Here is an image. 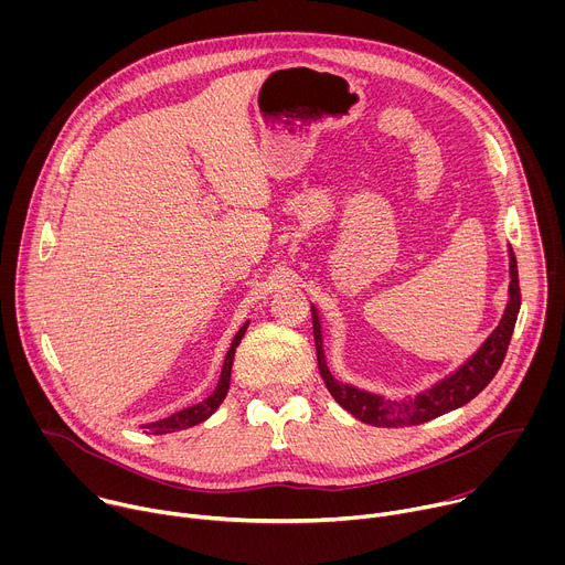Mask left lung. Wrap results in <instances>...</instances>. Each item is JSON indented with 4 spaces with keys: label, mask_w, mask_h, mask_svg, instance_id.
<instances>
[{
    "label": "left lung",
    "mask_w": 565,
    "mask_h": 565,
    "mask_svg": "<svg viewBox=\"0 0 565 565\" xmlns=\"http://www.w3.org/2000/svg\"><path fill=\"white\" fill-rule=\"evenodd\" d=\"M510 255V288H508V303L503 310V317L499 321V327L490 333V338L478 347V351L467 358L454 373L445 375L429 388L407 395V397H384L364 388H358L353 384L335 380L327 364L324 355V338H321V321L317 315V308L310 306L312 310V333H315V347H317V366L321 373V380H324L327 388L335 397L340 407H344L351 416L358 420L373 425V427H412V425H423L427 420H434L443 414H449L462 405H467L469 399H473L482 388H486L497 371L501 369L514 324L519 317L521 308V288H519V268H516V257L514 250L508 248Z\"/></svg>",
    "instance_id": "8db88e82"
}]
</instances>
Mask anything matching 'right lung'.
<instances>
[{
    "mask_svg": "<svg viewBox=\"0 0 565 565\" xmlns=\"http://www.w3.org/2000/svg\"><path fill=\"white\" fill-rule=\"evenodd\" d=\"M248 324H250V321H246V324L241 327V329H238V333L234 335V340H232V344H230V351L225 353V360H223V369H221L218 382H216L214 391H212L203 402H199V405H192V407H185V409H181V412H177V414H172V416H168V418H163V420H156V423L140 425V429H145V431H149V434H156V436H158V434L181 431V429H188V427H194V425H199V423L207 420V418H210V416L221 407V402H223V399H225V395H227V388H230V373H232V362H234V351H236V347H238L241 338L246 335Z\"/></svg>",
    "mask_w": 565,
    "mask_h": 565,
    "instance_id": "right-lung-1",
    "label": "right lung"
}]
</instances>
